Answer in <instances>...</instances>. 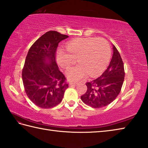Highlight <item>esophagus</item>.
<instances>
[{"label":"esophagus","mask_w":148,"mask_h":148,"mask_svg":"<svg viewBox=\"0 0 148 148\" xmlns=\"http://www.w3.org/2000/svg\"><path fill=\"white\" fill-rule=\"evenodd\" d=\"M77 84H78L77 82H70V84H69V85H70V87H74V86H75L76 85H77Z\"/></svg>","instance_id":"1"}]
</instances>
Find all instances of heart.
Wrapping results in <instances>:
<instances>
[{
	"label": "heart",
	"mask_w": 148,
	"mask_h": 148,
	"mask_svg": "<svg viewBox=\"0 0 148 148\" xmlns=\"http://www.w3.org/2000/svg\"><path fill=\"white\" fill-rule=\"evenodd\" d=\"M66 50L59 49L57 61L64 68L73 64L77 58L78 64L69 68L66 77L71 81H78L89 74L95 77L103 72L109 62L111 50L103 38H82L69 42Z\"/></svg>",
	"instance_id": "b5f03b06"
}]
</instances>
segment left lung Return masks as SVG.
I'll return each instance as SVG.
<instances>
[{
    "mask_svg": "<svg viewBox=\"0 0 148 148\" xmlns=\"http://www.w3.org/2000/svg\"><path fill=\"white\" fill-rule=\"evenodd\" d=\"M125 74L122 58L113 45L112 58L107 69L99 78L86 84L87 90L81 96V99L85 104L95 108L109 105L119 94Z\"/></svg>",
    "mask_w": 148,
    "mask_h": 148,
    "instance_id": "8db88e82",
    "label": "left lung"
}]
</instances>
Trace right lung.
<instances>
[{
    "label": "right lung",
    "instance_id": "right-lung-1",
    "mask_svg": "<svg viewBox=\"0 0 148 148\" xmlns=\"http://www.w3.org/2000/svg\"><path fill=\"white\" fill-rule=\"evenodd\" d=\"M68 38L57 31L45 33L30 48L22 70L24 89L33 103L50 108L61 103L68 87L56 62L59 42Z\"/></svg>",
    "mask_w": 148,
    "mask_h": 148
}]
</instances>
